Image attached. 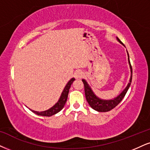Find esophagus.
<instances>
[{"instance_id":"esophagus-1","label":"esophagus","mask_w":150,"mask_h":150,"mask_svg":"<svg viewBox=\"0 0 150 150\" xmlns=\"http://www.w3.org/2000/svg\"><path fill=\"white\" fill-rule=\"evenodd\" d=\"M84 76V73L81 70H77L74 73V77L76 79H81Z\"/></svg>"}]
</instances>
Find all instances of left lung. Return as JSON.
Here are the masks:
<instances>
[{
	"mask_svg": "<svg viewBox=\"0 0 150 150\" xmlns=\"http://www.w3.org/2000/svg\"><path fill=\"white\" fill-rule=\"evenodd\" d=\"M117 39L120 43L123 44L122 42L119 40V38H117ZM127 54H128L129 64V65H130L131 72H132V74H131L130 81H129V83H128V85H127V88L123 90L122 92L119 96H117V97L115 98V99H110V100H103V99H99V98H98L97 96L93 93V92H92V90H91V88H90V87L88 86V83L86 82V80H84V79H83L82 80L84 85L85 95H86V100L88 101V103H89L90 106H91L94 110H97V111H99V112L110 111V110L113 109L115 107L117 106V105L121 102V101L122 100L123 98L125 97L127 90H128L129 87H130L131 83H132V67L131 65L130 60H129V56L128 52H127Z\"/></svg>",
	"mask_w": 150,
	"mask_h": 150,
	"instance_id": "1",
	"label": "left lung"
}]
</instances>
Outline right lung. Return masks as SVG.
<instances>
[{
	"mask_svg": "<svg viewBox=\"0 0 150 150\" xmlns=\"http://www.w3.org/2000/svg\"><path fill=\"white\" fill-rule=\"evenodd\" d=\"M74 80H75L74 78H72L71 80L67 83V84L66 85L65 88H64L62 94H61L60 99H59L58 102L55 103L52 108H51L50 109H49V110H45V111H43V112H38V111H35V110H32V111L33 112H35V114L38 115L46 116V117H50V116L53 115L58 113V112H60V110L63 108L64 104H65L67 99L68 94H69V88L70 87H71V85L72 84V83L74 82Z\"/></svg>",
	"mask_w": 150,
	"mask_h": 150,
	"instance_id": "obj_1",
	"label": "right lung"
}]
</instances>
